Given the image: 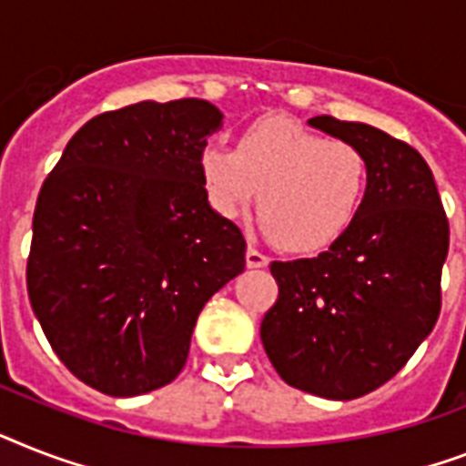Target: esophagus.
<instances>
[{
	"mask_svg": "<svg viewBox=\"0 0 466 466\" xmlns=\"http://www.w3.org/2000/svg\"><path fill=\"white\" fill-rule=\"evenodd\" d=\"M268 263H270V258H268L263 251H258L256 246H248V248H246V266H248V268H266Z\"/></svg>",
	"mask_w": 466,
	"mask_h": 466,
	"instance_id": "34e87169",
	"label": "esophagus"
}]
</instances>
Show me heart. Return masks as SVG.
I'll list each match as a JSON object with an SVG mask.
<instances>
[{"label":"heart","mask_w":466,"mask_h":466,"mask_svg":"<svg viewBox=\"0 0 466 466\" xmlns=\"http://www.w3.org/2000/svg\"><path fill=\"white\" fill-rule=\"evenodd\" d=\"M369 179L354 143L325 138L289 116H263L234 147L200 153V181L215 213L239 218L258 198L263 227L292 251L335 241L357 215Z\"/></svg>","instance_id":"obj_1"}]
</instances>
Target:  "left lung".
I'll list each match as a JSON object with an SVG mask.
<instances>
[{"label":"left lung","mask_w":466,"mask_h":466,"mask_svg":"<svg viewBox=\"0 0 466 466\" xmlns=\"http://www.w3.org/2000/svg\"><path fill=\"white\" fill-rule=\"evenodd\" d=\"M309 124L354 143L369 179L354 220L328 251L272 263L279 294L260 339L287 385L354 400L388 383L433 330L450 225L414 147L361 122L323 115Z\"/></svg>","instance_id":"1"}]
</instances>
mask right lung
<instances>
[{
    "label": "right lung",
    "instance_id": "add662e5",
    "mask_svg": "<svg viewBox=\"0 0 466 466\" xmlns=\"http://www.w3.org/2000/svg\"><path fill=\"white\" fill-rule=\"evenodd\" d=\"M220 127V109L198 97L105 112L40 188L30 306L62 364L105 395L172 383L208 299L244 272V234L200 181Z\"/></svg>",
    "mask_w": 466,
    "mask_h": 466
}]
</instances>
